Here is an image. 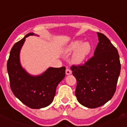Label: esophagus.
<instances>
[{"label":"esophagus","instance_id":"1","mask_svg":"<svg viewBox=\"0 0 127 127\" xmlns=\"http://www.w3.org/2000/svg\"><path fill=\"white\" fill-rule=\"evenodd\" d=\"M65 73L67 75H70L72 73V71L69 69H66Z\"/></svg>","mask_w":127,"mask_h":127}]
</instances>
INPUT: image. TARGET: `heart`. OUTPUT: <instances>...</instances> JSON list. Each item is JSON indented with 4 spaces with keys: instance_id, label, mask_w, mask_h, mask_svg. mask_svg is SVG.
<instances>
[{
    "instance_id": "b5f03b06",
    "label": "heart",
    "mask_w": 127,
    "mask_h": 127,
    "mask_svg": "<svg viewBox=\"0 0 127 127\" xmlns=\"http://www.w3.org/2000/svg\"><path fill=\"white\" fill-rule=\"evenodd\" d=\"M92 51V46L88 42H83L82 40H76L70 42L65 48L66 53L74 52L72 62L74 64H80L83 62Z\"/></svg>"
}]
</instances>
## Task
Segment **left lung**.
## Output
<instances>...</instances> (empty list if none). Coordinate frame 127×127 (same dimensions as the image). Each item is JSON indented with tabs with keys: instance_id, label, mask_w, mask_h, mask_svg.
Here are the masks:
<instances>
[{
	"instance_id": "1",
	"label": "left lung",
	"mask_w": 127,
	"mask_h": 127,
	"mask_svg": "<svg viewBox=\"0 0 127 127\" xmlns=\"http://www.w3.org/2000/svg\"><path fill=\"white\" fill-rule=\"evenodd\" d=\"M97 35L98 43L94 55L85 64L70 68L77 81L75 95L77 101L92 109L111 99L121 70L116 48L105 35L99 32Z\"/></svg>"
}]
</instances>
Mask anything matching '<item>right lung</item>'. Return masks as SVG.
Returning <instances> with one entry per match:
<instances>
[{
  "instance_id": "1",
  "label": "right lung",
  "mask_w": 127,
  "mask_h": 127,
  "mask_svg": "<svg viewBox=\"0 0 127 127\" xmlns=\"http://www.w3.org/2000/svg\"><path fill=\"white\" fill-rule=\"evenodd\" d=\"M34 35H37L28 33L14 44L10 51L7 69L14 96L30 108L41 109L48 106L53 100L57 86L65 75V67H49L38 76L30 75L23 69L20 64V51L26 37Z\"/></svg>"
}]
</instances>
